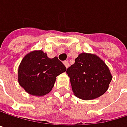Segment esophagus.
Masks as SVG:
<instances>
[{"instance_id": "obj_1", "label": "esophagus", "mask_w": 127, "mask_h": 127, "mask_svg": "<svg viewBox=\"0 0 127 127\" xmlns=\"http://www.w3.org/2000/svg\"><path fill=\"white\" fill-rule=\"evenodd\" d=\"M63 64L65 65V66L66 67V68H68L69 64H68V61H64V62H63Z\"/></svg>"}]
</instances>
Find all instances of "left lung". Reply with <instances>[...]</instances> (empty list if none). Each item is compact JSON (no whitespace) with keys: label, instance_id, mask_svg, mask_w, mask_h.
<instances>
[{"label":"left lung","instance_id":"obj_1","mask_svg":"<svg viewBox=\"0 0 127 127\" xmlns=\"http://www.w3.org/2000/svg\"><path fill=\"white\" fill-rule=\"evenodd\" d=\"M66 73L74 95L85 100L102 96L108 90L112 79L103 60L93 53H80Z\"/></svg>","mask_w":127,"mask_h":127}]
</instances>
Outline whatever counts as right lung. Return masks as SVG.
<instances>
[{
	"mask_svg": "<svg viewBox=\"0 0 127 127\" xmlns=\"http://www.w3.org/2000/svg\"><path fill=\"white\" fill-rule=\"evenodd\" d=\"M66 71L65 66L56 56L47 57L41 50L28 53L18 69V82L26 92L41 97L51 92L56 77Z\"/></svg>",
	"mask_w": 127,
	"mask_h": 127,
	"instance_id": "right-lung-1",
	"label": "right lung"
}]
</instances>
